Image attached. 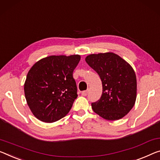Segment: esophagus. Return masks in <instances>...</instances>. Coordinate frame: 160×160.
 <instances>
[{"instance_id":"obj_1","label":"esophagus","mask_w":160,"mask_h":160,"mask_svg":"<svg viewBox=\"0 0 160 160\" xmlns=\"http://www.w3.org/2000/svg\"><path fill=\"white\" fill-rule=\"evenodd\" d=\"M88 90H87V91H83V92H82V95L83 96V97H86L88 94Z\"/></svg>"}]
</instances>
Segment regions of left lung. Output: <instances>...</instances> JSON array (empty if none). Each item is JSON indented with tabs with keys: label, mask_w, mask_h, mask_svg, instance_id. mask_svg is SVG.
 Returning <instances> with one entry per match:
<instances>
[{
	"label": "left lung",
	"mask_w": 160,
	"mask_h": 160,
	"mask_svg": "<svg viewBox=\"0 0 160 160\" xmlns=\"http://www.w3.org/2000/svg\"><path fill=\"white\" fill-rule=\"evenodd\" d=\"M86 62L100 77L102 94L92 103L96 114L107 120H118L128 114L137 98V78L126 61L114 53L91 54Z\"/></svg>",
	"instance_id": "left-lung-1"
}]
</instances>
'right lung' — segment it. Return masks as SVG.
I'll use <instances>...</instances> for the list:
<instances>
[{
  "label": "right lung",
  "instance_id": "1",
  "mask_svg": "<svg viewBox=\"0 0 160 160\" xmlns=\"http://www.w3.org/2000/svg\"><path fill=\"white\" fill-rule=\"evenodd\" d=\"M79 55L50 56L34 64L24 83L26 99L38 119L51 123L69 112L77 99V83L73 72Z\"/></svg>",
  "mask_w": 160,
  "mask_h": 160
}]
</instances>
